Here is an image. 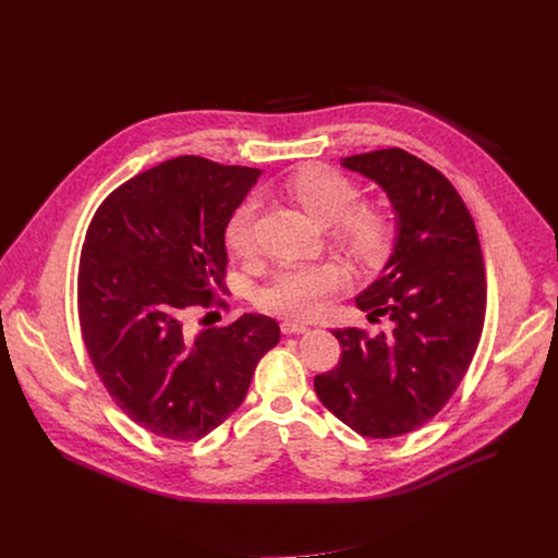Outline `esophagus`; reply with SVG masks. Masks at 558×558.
Masks as SVG:
<instances>
[{
    "mask_svg": "<svg viewBox=\"0 0 558 558\" xmlns=\"http://www.w3.org/2000/svg\"><path fill=\"white\" fill-rule=\"evenodd\" d=\"M280 329L284 336H295V333H304L306 331V325L304 323H298V320H282L280 323Z\"/></svg>",
    "mask_w": 558,
    "mask_h": 558,
    "instance_id": "1",
    "label": "esophagus"
}]
</instances>
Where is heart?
<instances>
[{
  "label": "heart",
  "mask_w": 558,
  "mask_h": 558,
  "mask_svg": "<svg viewBox=\"0 0 558 558\" xmlns=\"http://www.w3.org/2000/svg\"><path fill=\"white\" fill-rule=\"evenodd\" d=\"M289 190L306 214L320 225H336V243L357 263H377L388 245V220L373 209H357L360 187L327 168H311L289 181ZM260 201L256 196L238 205L225 225V245L238 258L256 252V220ZM344 282L336 263H298L280 267L258 291L263 311L289 317H308L323 308L325 300Z\"/></svg>",
  "instance_id": "1"
}]
</instances>
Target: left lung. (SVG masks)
<instances>
[{
	"mask_svg": "<svg viewBox=\"0 0 558 558\" xmlns=\"http://www.w3.org/2000/svg\"><path fill=\"white\" fill-rule=\"evenodd\" d=\"M342 166L375 181L397 214L395 250L355 298L371 323L384 317L390 329H336L340 362L313 386L349 428L390 439L433 420L463 379L484 331V256L465 203L422 158L388 147Z\"/></svg>",
	"mask_w": 558,
	"mask_h": 558,
	"instance_id": "obj_1",
	"label": "left lung"
}]
</instances>
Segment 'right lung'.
<instances>
[{
    "label": "right lung",
    "instance_id": "obj_1",
    "mask_svg": "<svg viewBox=\"0 0 558 558\" xmlns=\"http://www.w3.org/2000/svg\"><path fill=\"white\" fill-rule=\"evenodd\" d=\"M258 177L177 156L119 185L88 225L76 278L84 344L117 407L158 437L196 441L220 426L280 340L267 315L192 327L225 306V225Z\"/></svg>",
    "mask_w": 558,
    "mask_h": 558
}]
</instances>
